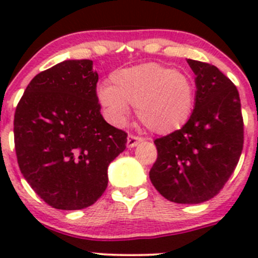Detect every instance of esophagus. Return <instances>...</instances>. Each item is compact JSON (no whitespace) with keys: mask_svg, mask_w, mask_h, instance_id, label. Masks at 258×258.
<instances>
[{"mask_svg":"<svg viewBox=\"0 0 258 258\" xmlns=\"http://www.w3.org/2000/svg\"><path fill=\"white\" fill-rule=\"evenodd\" d=\"M142 141H144V140H142L141 137L134 136V135H128V137H127V147L128 148L136 147V146L141 144Z\"/></svg>","mask_w":258,"mask_h":258,"instance_id":"34e87169","label":"esophagus"}]
</instances>
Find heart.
Returning <instances> with one entry per match:
<instances>
[{"label": "heart", "mask_w": 258, "mask_h": 258, "mask_svg": "<svg viewBox=\"0 0 258 258\" xmlns=\"http://www.w3.org/2000/svg\"><path fill=\"white\" fill-rule=\"evenodd\" d=\"M110 81L111 86L98 88L97 98L114 123L126 122L131 105L148 131L170 135L181 130L194 111V83L170 67L150 62L118 70Z\"/></svg>", "instance_id": "b5f03b06"}]
</instances>
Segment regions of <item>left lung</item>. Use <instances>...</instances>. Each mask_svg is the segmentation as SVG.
Masks as SVG:
<instances>
[{
  "instance_id": "left-lung-1",
  "label": "left lung",
  "mask_w": 258,
  "mask_h": 258,
  "mask_svg": "<svg viewBox=\"0 0 258 258\" xmlns=\"http://www.w3.org/2000/svg\"><path fill=\"white\" fill-rule=\"evenodd\" d=\"M195 74V108L178 131L155 141L150 171L155 188L176 204H201L221 191L243 147V119L236 86L220 70L187 59Z\"/></svg>"
}]
</instances>
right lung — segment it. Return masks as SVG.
<instances>
[{"label":"right lung","mask_w":258,"mask_h":258,"mask_svg":"<svg viewBox=\"0 0 258 258\" xmlns=\"http://www.w3.org/2000/svg\"><path fill=\"white\" fill-rule=\"evenodd\" d=\"M91 59H67L33 77L15 113V148L21 173L57 210L95 204L107 170L126 148L127 134L101 114Z\"/></svg>","instance_id":"right-lung-1"}]
</instances>
